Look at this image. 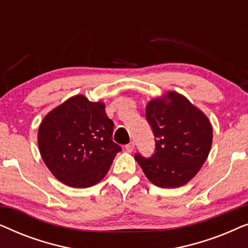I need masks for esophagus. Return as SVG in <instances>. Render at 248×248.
Segmentation results:
<instances>
[{
  "instance_id": "1",
  "label": "esophagus",
  "mask_w": 248,
  "mask_h": 248,
  "mask_svg": "<svg viewBox=\"0 0 248 248\" xmlns=\"http://www.w3.org/2000/svg\"><path fill=\"white\" fill-rule=\"evenodd\" d=\"M134 148H135L134 142H130V143L125 145V149H126V151H127V152H132V151L134 150Z\"/></svg>"
}]
</instances>
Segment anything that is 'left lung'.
I'll list each match as a JSON object with an SVG mask.
<instances>
[{"label": "left lung", "instance_id": "1", "mask_svg": "<svg viewBox=\"0 0 248 248\" xmlns=\"http://www.w3.org/2000/svg\"><path fill=\"white\" fill-rule=\"evenodd\" d=\"M145 117L154 132L155 152L150 158L137 154L135 160L158 187L185 185L198 174L211 150L209 118L175 91L149 101Z\"/></svg>", "mask_w": 248, "mask_h": 248}]
</instances>
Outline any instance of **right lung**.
Returning <instances> with one entry per match:
<instances>
[{
	"instance_id": "obj_1",
	"label": "right lung",
	"mask_w": 248,
	"mask_h": 248,
	"mask_svg": "<svg viewBox=\"0 0 248 248\" xmlns=\"http://www.w3.org/2000/svg\"><path fill=\"white\" fill-rule=\"evenodd\" d=\"M113 130L104 103L77 94L44 117L38 130L40 155L63 184L90 187L106 176L122 150L111 140Z\"/></svg>"
}]
</instances>
